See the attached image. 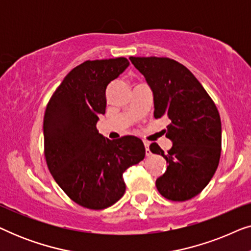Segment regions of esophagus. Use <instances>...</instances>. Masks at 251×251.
I'll return each mask as SVG.
<instances>
[{"label": "esophagus", "mask_w": 251, "mask_h": 251, "mask_svg": "<svg viewBox=\"0 0 251 251\" xmlns=\"http://www.w3.org/2000/svg\"><path fill=\"white\" fill-rule=\"evenodd\" d=\"M144 145H145V149H146V155H147V156L151 155V151H150V143H149V142H144Z\"/></svg>", "instance_id": "obj_1"}]
</instances>
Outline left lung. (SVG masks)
I'll return each mask as SVG.
<instances>
[{"mask_svg": "<svg viewBox=\"0 0 251 251\" xmlns=\"http://www.w3.org/2000/svg\"><path fill=\"white\" fill-rule=\"evenodd\" d=\"M146 78L154 97V118L167 116V138L173 147L164 153L156 143L154 154L166 159V173L156 179L160 194L186 201L207 186L222 152V122L215 102L184 65L167 57H130Z\"/></svg>", "mask_w": 251, "mask_h": 251, "instance_id": "obj_1", "label": "left lung"}]
</instances>
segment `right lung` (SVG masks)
I'll return each mask as SVG.
<instances>
[{
  "label": "right lung",
  "instance_id": "right-lung-1",
  "mask_svg": "<svg viewBox=\"0 0 251 251\" xmlns=\"http://www.w3.org/2000/svg\"><path fill=\"white\" fill-rule=\"evenodd\" d=\"M129 66L125 57L87 60L73 68L48 102L44 156L53 179L75 203L94 210L123 197L122 175L145 157L135 136L111 140L97 130L105 114L106 88Z\"/></svg>",
  "mask_w": 251,
  "mask_h": 251
}]
</instances>
